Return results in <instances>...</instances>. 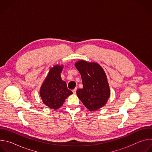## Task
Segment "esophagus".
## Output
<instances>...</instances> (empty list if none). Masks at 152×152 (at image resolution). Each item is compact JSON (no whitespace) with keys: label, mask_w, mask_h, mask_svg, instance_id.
<instances>
[{"label":"esophagus","mask_w":152,"mask_h":152,"mask_svg":"<svg viewBox=\"0 0 152 152\" xmlns=\"http://www.w3.org/2000/svg\"><path fill=\"white\" fill-rule=\"evenodd\" d=\"M76 90H77V88H75L74 90H73V94H76Z\"/></svg>","instance_id":"34e87169"}]
</instances>
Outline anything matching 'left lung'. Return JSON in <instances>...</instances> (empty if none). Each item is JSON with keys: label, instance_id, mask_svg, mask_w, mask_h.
I'll return each mask as SVG.
<instances>
[{"label": "left lung", "instance_id": "8db88e82", "mask_svg": "<svg viewBox=\"0 0 152 152\" xmlns=\"http://www.w3.org/2000/svg\"><path fill=\"white\" fill-rule=\"evenodd\" d=\"M79 72L83 88L77 89L76 94L90 111L104 106L110 97V89L106 73L98 63L80 60L75 63Z\"/></svg>", "mask_w": 152, "mask_h": 152}]
</instances>
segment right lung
Returning a JSON list of instances; mask_svg holds the SVG:
<instances>
[{
  "label": "right lung",
  "mask_w": 152,
  "mask_h": 152,
  "mask_svg": "<svg viewBox=\"0 0 152 152\" xmlns=\"http://www.w3.org/2000/svg\"><path fill=\"white\" fill-rule=\"evenodd\" d=\"M63 67V65L58 64L51 67L39 89L42 102L55 110L62 106L66 99L73 94L67 88L66 82L61 79V73Z\"/></svg>",
  "instance_id": "obj_1"
}]
</instances>
